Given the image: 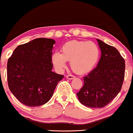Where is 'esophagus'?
Masks as SVG:
<instances>
[{"mask_svg":"<svg viewBox=\"0 0 133 133\" xmlns=\"http://www.w3.org/2000/svg\"><path fill=\"white\" fill-rule=\"evenodd\" d=\"M66 78L68 79H69V80H72V79L75 78V76H73V75H68L66 76Z\"/></svg>","mask_w":133,"mask_h":133,"instance_id":"obj_1","label":"esophagus"}]
</instances>
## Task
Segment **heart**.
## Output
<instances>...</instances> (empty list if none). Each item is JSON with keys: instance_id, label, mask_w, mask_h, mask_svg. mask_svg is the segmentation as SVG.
<instances>
[{"instance_id": "1", "label": "heart", "mask_w": 133, "mask_h": 133, "mask_svg": "<svg viewBox=\"0 0 133 133\" xmlns=\"http://www.w3.org/2000/svg\"><path fill=\"white\" fill-rule=\"evenodd\" d=\"M99 58V49L92 42L73 41L65 43L61 48V53L55 52L51 57L52 63L58 70H62L66 61H70L72 70L83 75L92 70Z\"/></svg>"}]
</instances>
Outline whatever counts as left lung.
<instances>
[{
    "mask_svg": "<svg viewBox=\"0 0 133 133\" xmlns=\"http://www.w3.org/2000/svg\"><path fill=\"white\" fill-rule=\"evenodd\" d=\"M96 41L101 57L96 68L83 78L84 85L76 95L82 105L102 108L121 90L125 65L124 59L116 48L99 39Z\"/></svg>",
    "mask_w": 133,
    "mask_h": 133,
    "instance_id": "obj_1",
    "label": "left lung"
}]
</instances>
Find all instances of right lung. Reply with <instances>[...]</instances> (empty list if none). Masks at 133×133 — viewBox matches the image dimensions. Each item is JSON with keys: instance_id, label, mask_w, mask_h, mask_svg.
I'll list each match as a JSON object with an SVG mask.
<instances>
[{"instance_id": "1", "label": "right lung", "mask_w": 133, "mask_h": 133, "mask_svg": "<svg viewBox=\"0 0 133 133\" xmlns=\"http://www.w3.org/2000/svg\"><path fill=\"white\" fill-rule=\"evenodd\" d=\"M55 41L38 38L16 48L8 59L7 77L11 92L22 104L37 107L48 102L64 75L52 71Z\"/></svg>"}]
</instances>
